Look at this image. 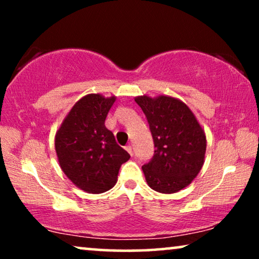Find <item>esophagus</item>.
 Segmentation results:
<instances>
[{"label":"esophagus","mask_w":259,"mask_h":259,"mask_svg":"<svg viewBox=\"0 0 259 259\" xmlns=\"http://www.w3.org/2000/svg\"><path fill=\"white\" fill-rule=\"evenodd\" d=\"M125 148H126V151L130 153V155H133V148H132V146H131V145H127Z\"/></svg>","instance_id":"esophagus-1"}]
</instances>
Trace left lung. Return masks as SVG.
<instances>
[{"label": "left lung", "instance_id": "obj_1", "mask_svg": "<svg viewBox=\"0 0 259 259\" xmlns=\"http://www.w3.org/2000/svg\"><path fill=\"white\" fill-rule=\"evenodd\" d=\"M134 100L146 115L154 143V155L143 172L148 186L171 194L185 189L200 172L206 136L189 106L169 95H139Z\"/></svg>", "mask_w": 259, "mask_h": 259}]
</instances>
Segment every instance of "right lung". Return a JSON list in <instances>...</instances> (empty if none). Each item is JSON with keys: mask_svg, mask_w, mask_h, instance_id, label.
Instances as JSON below:
<instances>
[{"mask_svg": "<svg viewBox=\"0 0 259 259\" xmlns=\"http://www.w3.org/2000/svg\"><path fill=\"white\" fill-rule=\"evenodd\" d=\"M116 100L99 93L77 100L55 134V151L63 173L88 193H104L118 182L119 168L130 154L116 144L105 120Z\"/></svg>", "mask_w": 259, "mask_h": 259, "instance_id": "add662e5", "label": "right lung"}]
</instances>
